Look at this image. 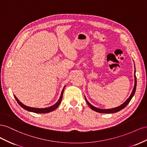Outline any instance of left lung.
Here are the masks:
<instances>
[{
  "mask_svg": "<svg viewBox=\"0 0 147 147\" xmlns=\"http://www.w3.org/2000/svg\"><path fill=\"white\" fill-rule=\"evenodd\" d=\"M134 78H135V84H134V87L133 90L131 93V95H130V97H129V98L126 100V101L121 105H120L118 107L114 108H111V109H100V108L94 107L93 105H92L89 102H88L87 99L86 98V101L87 102V105L89 106V107L92 109V110H93L94 111H95L96 112L101 113H116L118 111H119L121 110H123V108H124L127 105V104L130 102V101H131V100L133 97V96L136 92V86H137V79H136V69H135V74H134Z\"/></svg>",
  "mask_w": 147,
  "mask_h": 147,
  "instance_id": "8db88e82",
  "label": "left lung"
}]
</instances>
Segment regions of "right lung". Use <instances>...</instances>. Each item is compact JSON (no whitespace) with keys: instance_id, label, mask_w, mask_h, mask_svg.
<instances>
[{"instance_id":"1","label":"right lung","mask_w":147,"mask_h":147,"mask_svg":"<svg viewBox=\"0 0 147 147\" xmlns=\"http://www.w3.org/2000/svg\"><path fill=\"white\" fill-rule=\"evenodd\" d=\"M65 88V87H64ZM63 90L64 89H63L61 93V95H60V97L58 100V101L55 104L53 105V106H51L50 107L48 108H32V107H27L26 105H24V104H23L22 103H21L19 100H18V98H16L15 96L14 95V97L16 100V102H18V103L23 108H24V110H26L28 111H31V112H34L36 113H47L50 111H52L53 110H55V109H57V108L59 106V105L60 104L61 102V100H62V97H63Z\"/></svg>"}]
</instances>
